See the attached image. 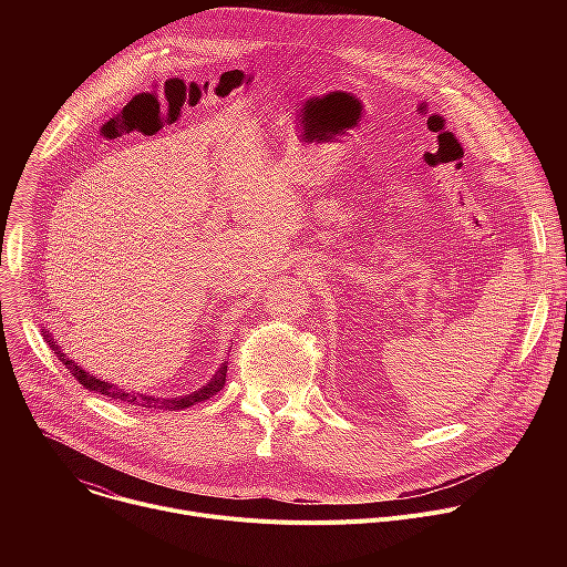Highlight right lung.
<instances>
[{"label":"right lung","instance_id":"1","mask_svg":"<svg viewBox=\"0 0 567 567\" xmlns=\"http://www.w3.org/2000/svg\"><path fill=\"white\" fill-rule=\"evenodd\" d=\"M44 339H47L49 348L53 350V354L64 363V368L73 374V379H75L78 383H83L87 390H94L96 394H105V396H110V399L127 401V403H132V406H143V409H154V411H182V409L195 406V403H199V401H204V399H210V396L217 394V392L224 388V383H226V368H228V361H224V363L219 365V370L215 372V377H213L206 385H202L199 390H195V392H190V394H186V396H171V399H164V396H152V394H143V392H130V390H125V388H118V385H114V383H107V381L96 379L94 374L85 372L83 368H78V363H73L71 359H66V357L62 354V350L55 346V341L51 339L49 332H44Z\"/></svg>","mask_w":567,"mask_h":567}]
</instances>
